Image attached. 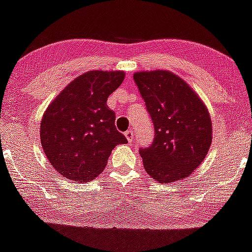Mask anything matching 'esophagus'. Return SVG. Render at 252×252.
I'll use <instances>...</instances> for the list:
<instances>
[{
  "label": "esophagus",
  "mask_w": 252,
  "mask_h": 252,
  "mask_svg": "<svg viewBox=\"0 0 252 252\" xmlns=\"http://www.w3.org/2000/svg\"><path fill=\"white\" fill-rule=\"evenodd\" d=\"M124 135H126V139H128V142L134 141V132H132L131 129L128 130V131L124 132Z\"/></svg>",
  "instance_id": "34e87169"
}]
</instances>
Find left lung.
<instances>
[{"label":"left lung","instance_id":"1","mask_svg":"<svg viewBox=\"0 0 252 252\" xmlns=\"http://www.w3.org/2000/svg\"><path fill=\"white\" fill-rule=\"evenodd\" d=\"M134 80L155 131L151 145L139 148L145 171L159 183L183 180L203 162L213 142L210 114L174 72L139 71Z\"/></svg>","mask_w":252,"mask_h":252}]
</instances>
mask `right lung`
Here are the masks:
<instances>
[{
  "instance_id": "add662e5",
  "label": "right lung",
  "mask_w": 252,
  "mask_h": 252,
  "mask_svg": "<svg viewBox=\"0 0 252 252\" xmlns=\"http://www.w3.org/2000/svg\"><path fill=\"white\" fill-rule=\"evenodd\" d=\"M124 76V71H88L70 82L44 111L41 144L63 177L78 183L94 180L104 170L114 148L128 142L107 105Z\"/></svg>"
}]
</instances>
